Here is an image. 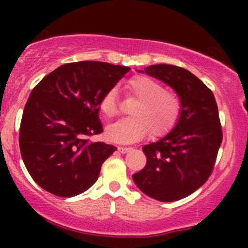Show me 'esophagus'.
Segmentation results:
<instances>
[{"label": "esophagus", "mask_w": 248, "mask_h": 248, "mask_svg": "<svg viewBox=\"0 0 248 248\" xmlns=\"http://www.w3.org/2000/svg\"><path fill=\"white\" fill-rule=\"evenodd\" d=\"M118 150L122 154H126L128 152H130V150H132V148H129V147H118Z\"/></svg>", "instance_id": "34e87169"}]
</instances>
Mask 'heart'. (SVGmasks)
<instances>
[{"mask_svg": "<svg viewBox=\"0 0 248 248\" xmlns=\"http://www.w3.org/2000/svg\"><path fill=\"white\" fill-rule=\"evenodd\" d=\"M127 90L139 100L130 109L133 116L122 119L106 129V138L116 143H133L148 134L161 136L177 124L182 101L177 93L166 90L160 81L147 76H136L127 82ZM116 88L108 90L99 102L107 119L118 115Z\"/></svg>", "mask_w": 248, "mask_h": 248, "instance_id": "b5f03b06", "label": "heart"}]
</instances>
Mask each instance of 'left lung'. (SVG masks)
I'll use <instances>...</instances> for the list:
<instances>
[{"instance_id":"8db88e82","label":"left lung","mask_w":248,"mask_h":248,"mask_svg":"<svg viewBox=\"0 0 248 248\" xmlns=\"http://www.w3.org/2000/svg\"><path fill=\"white\" fill-rule=\"evenodd\" d=\"M140 72L173 88L182 112L171 132L142 148L147 164L133 179L149 197L175 202L195 192L211 175L223 141L217 102L212 91L183 67L158 64Z\"/></svg>"}]
</instances>
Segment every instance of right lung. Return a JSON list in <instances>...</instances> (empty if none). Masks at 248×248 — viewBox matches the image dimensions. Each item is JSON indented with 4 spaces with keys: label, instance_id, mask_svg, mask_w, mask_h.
<instances>
[{
    "label": "right lung",
    "instance_id": "right-lung-1",
    "mask_svg": "<svg viewBox=\"0 0 248 248\" xmlns=\"http://www.w3.org/2000/svg\"><path fill=\"white\" fill-rule=\"evenodd\" d=\"M129 67L102 62L64 64L45 76L25 104L19 149L39 186L61 197L90 189L116 150L91 136L104 132L99 102Z\"/></svg>",
    "mask_w": 248,
    "mask_h": 248
}]
</instances>
